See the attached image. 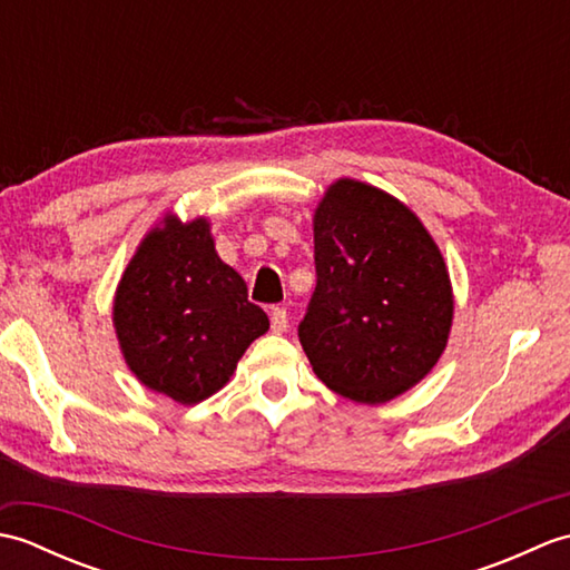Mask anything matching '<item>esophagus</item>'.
<instances>
[{"instance_id":"34e87169","label":"esophagus","mask_w":570,"mask_h":570,"mask_svg":"<svg viewBox=\"0 0 570 570\" xmlns=\"http://www.w3.org/2000/svg\"><path fill=\"white\" fill-rule=\"evenodd\" d=\"M288 328V313L284 308H272V331L286 333Z\"/></svg>"}]
</instances>
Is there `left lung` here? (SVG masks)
Returning <instances> with one entry per match:
<instances>
[{
    "label": "left lung",
    "mask_w": 570,
    "mask_h": 570,
    "mask_svg": "<svg viewBox=\"0 0 570 570\" xmlns=\"http://www.w3.org/2000/svg\"><path fill=\"white\" fill-rule=\"evenodd\" d=\"M316 292L298 341L328 390L384 404L443 355L453 286L416 213L382 188L337 178L313 213Z\"/></svg>",
    "instance_id": "1"
}]
</instances>
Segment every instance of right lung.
Here are the masks:
<instances>
[{
	"instance_id": "add662e5",
	"label": "right lung",
	"mask_w": 570,
	"mask_h": 570,
	"mask_svg": "<svg viewBox=\"0 0 570 570\" xmlns=\"http://www.w3.org/2000/svg\"><path fill=\"white\" fill-rule=\"evenodd\" d=\"M112 325L131 374L193 406L223 390L269 318L247 301L245 278L217 257L208 217L166 215L119 278Z\"/></svg>"
}]
</instances>
